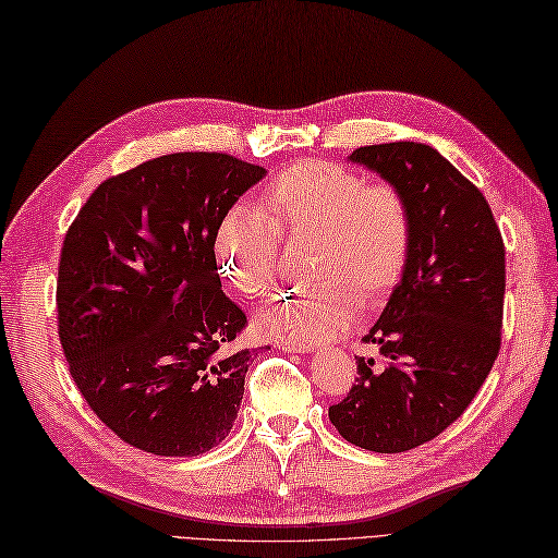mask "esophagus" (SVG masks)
<instances>
[{"instance_id": "1", "label": "esophagus", "mask_w": 558, "mask_h": 558, "mask_svg": "<svg viewBox=\"0 0 558 558\" xmlns=\"http://www.w3.org/2000/svg\"><path fill=\"white\" fill-rule=\"evenodd\" d=\"M275 344L281 352H295V354H307L312 350L310 342H298V340H279Z\"/></svg>"}]
</instances>
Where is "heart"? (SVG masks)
<instances>
[{"label": "heart", "mask_w": 558, "mask_h": 558, "mask_svg": "<svg viewBox=\"0 0 558 558\" xmlns=\"http://www.w3.org/2000/svg\"><path fill=\"white\" fill-rule=\"evenodd\" d=\"M265 207L234 204L216 228L214 251L232 289L263 298L279 277L281 230L314 236L310 277L258 312L269 338L324 342L340 336L364 303L395 289L409 263L413 220L409 202L389 183H368L340 163L303 161L265 190Z\"/></svg>", "instance_id": "obj_1"}]
</instances>
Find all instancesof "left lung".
<instances>
[{"mask_svg": "<svg viewBox=\"0 0 558 558\" xmlns=\"http://www.w3.org/2000/svg\"><path fill=\"white\" fill-rule=\"evenodd\" d=\"M409 202L413 239L401 281L364 336L356 385L328 417L373 453L432 441L464 413L500 352L505 244L493 210L453 163L423 143L359 147L348 157Z\"/></svg>", "mask_w": 558, "mask_h": 558, "instance_id": "obj_1", "label": "left lung"}]
</instances>
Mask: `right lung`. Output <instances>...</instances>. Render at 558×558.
<instances>
[{
	"label": "right lung",
	"mask_w": 558,
	"mask_h": 558,
	"mask_svg": "<svg viewBox=\"0 0 558 558\" xmlns=\"http://www.w3.org/2000/svg\"><path fill=\"white\" fill-rule=\"evenodd\" d=\"M265 169L175 153L105 180L82 206L58 267V336L70 375L119 439L192 458L230 434L251 350L246 314L222 293L214 236Z\"/></svg>",
	"instance_id": "1"
}]
</instances>
